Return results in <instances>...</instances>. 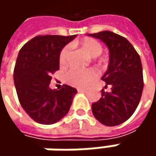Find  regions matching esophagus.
<instances>
[{"label": "esophagus", "mask_w": 156, "mask_h": 156, "mask_svg": "<svg viewBox=\"0 0 156 156\" xmlns=\"http://www.w3.org/2000/svg\"><path fill=\"white\" fill-rule=\"evenodd\" d=\"M77 91L79 93H84V92H86V89H84V88H77Z\"/></svg>", "instance_id": "esophagus-1"}]
</instances>
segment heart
Wrapping results in <instances>:
<instances>
[{
    "label": "heart",
    "instance_id": "b5f03b06",
    "mask_svg": "<svg viewBox=\"0 0 156 156\" xmlns=\"http://www.w3.org/2000/svg\"><path fill=\"white\" fill-rule=\"evenodd\" d=\"M75 44L80 47L88 56L96 58L102 52V45L97 40L86 37L81 40ZM69 55V49L68 47H64L59 55V63L61 66H65L68 63ZM100 61H103L101 59ZM96 78V73L93 69L80 70L72 69L66 74V81L72 86L78 87H86Z\"/></svg>",
    "mask_w": 156,
    "mask_h": 156
}]
</instances>
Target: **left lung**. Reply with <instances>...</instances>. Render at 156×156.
<instances>
[{
    "mask_svg": "<svg viewBox=\"0 0 156 156\" xmlns=\"http://www.w3.org/2000/svg\"><path fill=\"white\" fill-rule=\"evenodd\" d=\"M88 35L103 41L109 50L108 70L101 80L111 85V92L101 90V97L92 104V112L105 126H117L131 117L140 102L143 90L141 58L128 40L114 32Z\"/></svg>",
    "mask_w": 156,
    "mask_h": 156,
    "instance_id": "8db88e82",
    "label": "left lung"
}]
</instances>
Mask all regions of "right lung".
Listing matches in <instances>:
<instances>
[{"label":"right lung","instance_id":"add662e5","mask_svg":"<svg viewBox=\"0 0 156 156\" xmlns=\"http://www.w3.org/2000/svg\"><path fill=\"white\" fill-rule=\"evenodd\" d=\"M76 35H38L21 48L14 81L21 107L34 122L54 124L69 113L77 90L63 85L51 89V74L60 69L59 55Z\"/></svg>","mask_w":156,"mask_h":156}]
</instances>
